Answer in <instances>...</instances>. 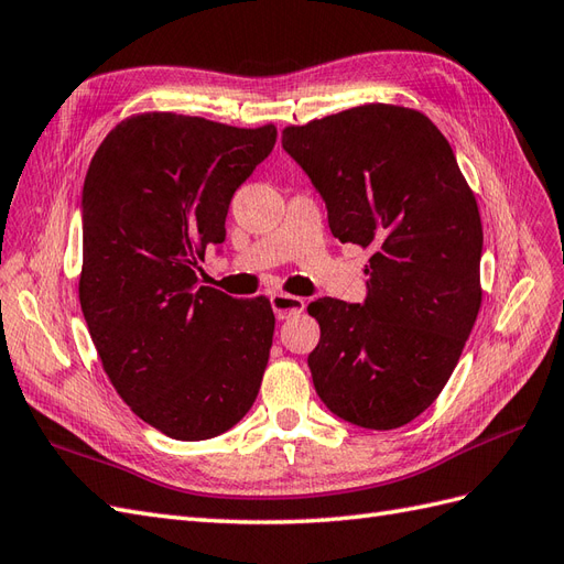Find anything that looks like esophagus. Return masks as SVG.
Instances as JSON below:
<instances>
[{
  "instance_id": "34e87169",
  "label": "esophagus",
  "mask_w": 564,
  "mask_h": 564,
  "mask_svg": "<svg viewBox=\"0 0 564 564\" xmlns=\"http://www.w3.org/2000/svg\"><path fill=\"white\" fill-rule=\"evenodd\" d=\"M271 307L276 312V319H288V316L300 314L305 310V300L297 295H288V293H273L271 297Z\"/></svg>"
}]
</instances>
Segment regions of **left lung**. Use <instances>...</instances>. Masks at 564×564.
<instances>
[{"instance_id": "8db88e82", "label": "left lung", "mask_w": 564, "mask_h": 564, "mask_svg": "<svg viewBox=\"0 0 564 564\" xmlns=\"http://www.w3.org/2000/svg\"><path fill=\"white\" fill-rule=\"evenodd\" d=\"M283 150L326 202L340 242L369 248L367 297H319L307 365L340 420L388 431L451 379L481 307L484 230L451 142L422 111L362 105L288 126Z\"/></svg>"}]
</instances>
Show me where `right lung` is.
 <instances>
[{"label":"right lung","mask_w":564,"mask_h":564,"mask_svg":"<svg viewBox=\"0 0 564 564\" xmlns=\"http://www.w3.org/2000/svg\"><path fill=\"white\" fill-rule=\"evenodd\" d=\"M273 144V126L152 111L113 128L85 176L83 316L117 393L169 438L219 436L262 386L269 300L199 285L197 271Z\"/></svg>","instance_id":"1"}]
</instances>
